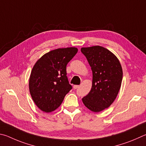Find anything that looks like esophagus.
I'll return each instance as SVG.
<instances>
[{"label":"esophagus","mask_w":146,"mask_h":146,"mask_svg":"<svg viewBox=\"0 0 146 146\" xmlns=\"http://www.w3.org/2000/svg\"><path fill=\"white\" fill-rule=\"evenodd\" d=\"M79 86H80L79 85H74L73 86V88L74 89H77L78 88H79Z\"/></svg>","instance_id":"1"}]
</instances>
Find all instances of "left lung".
<instances>
[{
    "instance_id": "left-lung-1",
    "label": "left lung",
    "mask_w": 146,
    "mask_h": 146,
    "mask_svg": "<svg viewBox=\"0 0 146 146\" xmlns=\"http://www.w3.org/2000/svg\"><path fill=\"white\" fill-rule=\"evenodd\" d=\"M92 71L90 92L82 99L86 108L94 112L108 108L115 100L122 80V68L119 59L101 46L82 47Z\"/></svg>"
}]
</instances>
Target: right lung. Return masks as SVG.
Returning <instances> with one entry per match:
<instances>
[{"mask_svg":"<svg viewBox=\"0 0 146 146\" xmlns=\"http://www.w3.org/2000/svg\"><path fill=\"white\" fill-rule=\"evenodd\" d=\"M78 50L76 47L52 50L38 59L33 66L29 81V92L42 111H54L72 89L66 76V66Z\"/></svg>","mask_w":146,"mask_h":146,"instance_id":"1","label":"right lung"}]
</instances>
